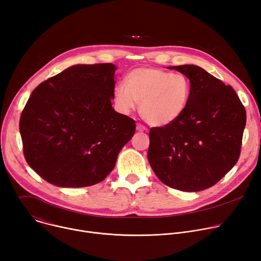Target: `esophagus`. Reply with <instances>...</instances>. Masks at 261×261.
I'll list each match as a JSON object with an SVG mask.
<instances>
[{"instance_id":"obj_1","label":"esophagus","mask_w":261,"mask_h":261,"mask_svg":"<svg viewBox=\"0 0 261 261\" xmlns=\"http://www.w3.org/2000/svg\"><path fill=\"white\" fill-rule=\"evenodd\" d=\"M137 130H138V132H145V130H147V128H146L143 124L138 123V124H137Z\"/></svg>"}]
</instances>
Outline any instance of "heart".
I'll return each mask as SVG.
<instances>
[{"mask_svg":"<svg viewBox=\"0 0 261 261\" xmlns=\"http://www.w3.org/2000/svg\"><path fill=\"white\" fill-rule=\"evenodd\" d=\"M191 93L189 79L154 68H140L129 73L126 85L115 89V102L124 114L140 113L153 126H165L181 117L187 109Z\"/></svg>","mask_w":261,"mask_h":261,"instance_id":"heart-1","label":"heart"}]
</instances>
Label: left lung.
Listing matches in <instances>:
<instances>
[{"label":"left lung","instance_id":"left-lung-1","mask_svg":"<svg viewBox=\"0 0 261 261\" xmlns=\"http://www.w3.org/2000/svg\"><path fill=\"white\" fill-rule=\"evenodd\" d=\"M168 69L190 80L189 103L176 121L150 128L148 162L165 185L200 191L215 185L238 161L246 110L231 86L200 67Z\"/></svg>","mask_w":261,"mask_h":261}]
</instances>
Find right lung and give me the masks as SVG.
I'll return each mask as SVG.
<instances>
[{
  "instance_id": "obj_1",
  "label": "right lung",
  "mask_w": 261,
  "mask_h": 261,
  "mask_svg": "<svg viewBox=\"0 0 261 261\" xmlns=\"http://www.w3.org/2000/svg\"><path fill=\"white\" fill-rule=\"evenodd\" d=\"M113 64L76 65L32 92L19 119L24 155L45 181L88 187L103 181L136 121L117 113Z\"/></svg>"
}]
</instances>
